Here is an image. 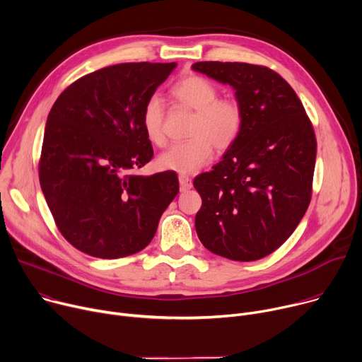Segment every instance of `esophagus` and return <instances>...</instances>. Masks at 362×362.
<instances>
[{
  "label": "esophagus",
  "mask_w": 362,
  "mask_h": 362,
  "mask_svg": "<svg viewBox=\"0 0 362 362\" xmlns=\"http://www.w3.org/2000/svg\"><path fill=\"white\" fill-rule=\"evenodd\" d=\"M179 183H180V189L182 190H186V189H190L192 187V179L186 175H180L179 176Z\"/></svg>",
  "instance_id": "1"
}]
</instances>
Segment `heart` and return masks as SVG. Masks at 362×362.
Returning <instances> with one entry per match:
<instances>
[{"mask_svg":"<svg viewBox=\"0 0 362 362\" xmlns=\"http://www.w3.org/2000/svg\"><path fill=\"white\" fill-rule=\"evenodd\" d=\"M173 100L194 111L186 143L170 146L158 156V166L182 175H190L208 164L218 151L231 148L243 128L244 114L240 104L231 98H218V88L208 79L189 75L172 88ZM141 125L147 139L157 146L164 137V107L157 95L150 96L141 111Z\"/></svg>","mask_w":362,"mask_h":362,"instance_id":"heart-1","label":"heart"}]
</instances>
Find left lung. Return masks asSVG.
<instances>
[{"mask_svg": "<svg viewBox=\"0 0 362 362\" xmlns=\"http://www.w3.org/2000/svg\"><path fill=\"white\" fill-rule=\"evenodd\" d=\"M192 69L233 86L244 114L235 144L193 180L202 198L196 233L216 255L259 259L293 234L310 204L312 122L293 88L266 66L196 62Z\"/></svg>", "mask_w": 362, "mask_h": 362, "instance_id": "1", "label": "left lung"}]
</instances>
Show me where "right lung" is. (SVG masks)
Instances as JSON below:
<instances>
[{"instance_id": "1", "label": "right lung", "mask_w": 362, "mask_h": 362, "mask_svg": "<svg viewBox=\"0 0 362 362\" xmlns=\"http://www.w3.org/2000/svg\"><path fill=\"white\" fill-rule=\"evenodd\" d=\"M176 63H121L82 76L53 104L39 177L62 235L98 258L136 254L179 192L175 172L140 176L153 157L141 111Z\"/></svg>"}]
</instances>
